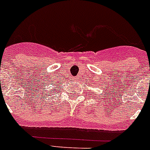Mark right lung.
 Returning a JSON list of instances; mask_svg holds the SVG:
<instances>
[{"mask_svg": "<svg viewBox=\"0 0 150 150\" xmlns=\"http://www.w3.org/2000/svg\"><path fill=\"white\" fill-rule=\"evenodd\" d=\"M51 81H52V80H51ZM52 82H53V81H52ZM52 84H53V86H54V82L52 83ZM52 90H53V91H55L54 89H52ZM46 91H47V92H44V97H46V95H47V96H50L49 90H46ZM50 92H51V91H50ZM51 94H52V93H51Z\"/></svg>", "mask_w": 150, "mask_h": 150, "instance_id": "add662e5", "label": "right lung"}]
</instances>
